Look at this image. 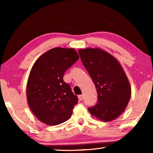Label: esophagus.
<instances>
[{
  "instance_id": "esophagus-1",
  "label": "esophagus",
  "mask_w": 153,
  "mask_h": 153,
  "mask_svg": "<svg viewBox=\"0 0 153 153\" xmlns=\"http://www.w3.org/2000/svg\"><path fill=\"white\" fill-rule=\"evenodd\" d=\"M78 97H79V100H81V101H82V100H83V95H79Z\"/></svg>"
}]
</instances>
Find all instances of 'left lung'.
<instances>
[{
    "label": "left lung",
    "mask_w": 153,
    "mask_h": 153,
    "mask_svg": "<svg viewBox=\"0 0 153 153\" xmlns=\"http://www.w3.org/2000/svg\"><path fill=\"white\" fill-rule=\"evenodd\" d=\"M79 53L98 94L97 104L88 108L90 113L104 122L117 118L131 97L130 84L120 64L99 48L79 49Z\"/></svg>",
    "instance_id": "obj_1"
}]
</instances>
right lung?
Segmentation results:
<instances>
[{"label": "right lung", "mask_w": 153, "mask_h": 153, "mask_svg": "<svg viewBox=\"0 0 153 153\" xmlns=\"http://www.w3.org/2000/svg\"><path fill=\"white\" fill-rule=\"evenodd\" d=\"M79 58L74 49L57 47L45 52L33 65L26 96L29 108L41 122L53 126L72 116L78 97L63 81V75Z\"/></svg>", "instance_id": "right-lung-1"}]
</instances>
